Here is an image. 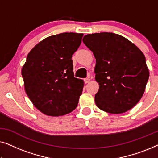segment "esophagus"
I'll return each mask as SVG.
<instances>
[{"label":"esophagus","mask_w":158,"mask_h":158,"mask_svg":"<svg viewBox=\"0 0 158 158\" xmlns=\"http://www.w3.org/2000/svg\"><path fill=\"white\" fill-rule=\"evenodd\" d=\"M90 80L89 77H86V78L84 79V81H85V83H88L90 82Z\"/></svg>","instance_id":"obj_1"}]
</instances>
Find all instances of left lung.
<instances>
[{"mask_svg": "<svg viewBox=\"0 0 158 158\" xmlns=\"http://www.w3.org/2000/svg\"><path fill=\"white\" fill-rule=\"evenodd\" d=\"M83 42L96 60L97 107L110 114L124 113L139 102L149 70L144 54L124 36L111 32L87 34Z\"/></svg>", "mask_w": 158, "mask_h": 158, "instance_id": "obj_1", "label": "left lung"}]
</instances>
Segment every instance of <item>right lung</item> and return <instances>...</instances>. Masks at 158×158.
Segmentation results:
<instances>
[{
    "label": "right lung",
    "mask_w": 158,
    "mask_h": 158,
    "mask_svg": "<svg viewBox=\"0 0 158 158\" xmlns=\"http://www.w3.org/2000/svg\"><path fill=\"white\" fill-rule=\"evenodd\" d=\"M83 36L73 32L50 36L28 54L21 70L25 91L46 115L63 116L77 107L84 84L74 77L72 55Z\"/></svg>",
    "instance_id": "1"
}]
</instances>
